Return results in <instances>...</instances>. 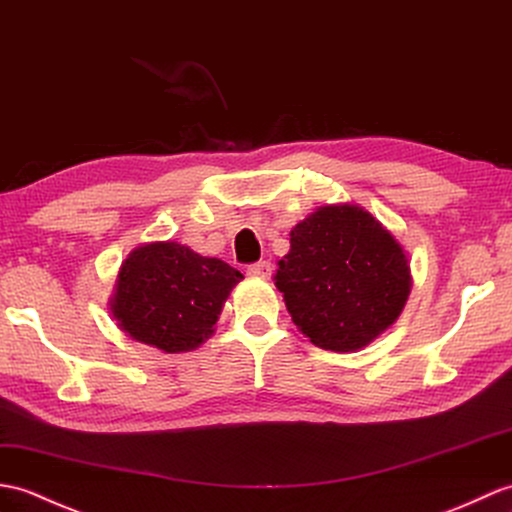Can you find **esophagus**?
Here are the masks:
<instances>
[{"label": "esophagus", "mask_w": 512, "mask_h": 512, "mask_svg": "<svg viewBox=\"0 0 512 512\" xmlns=\"http://www.w3.org/2000/svg\"><path fill=\"white\" fill-rule=\"evenodd\" d=\"M246 275L257 277V279H268L272 275V266L270 261H257V264L246 266Z\"/></svg>", "instance_id": "esophagus-1"}]
</instances>
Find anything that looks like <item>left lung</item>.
<instances>
[{
	"label": "left lung",
	"instance_id": "1",
	"mask_svg": "<svg viewBox=\"0 0 512 512\" xmlns=\"http://www.w3.org/2000/svg\"><path fill=\"white\" fill-rule=\"evenodd\" d=\"M275 285L285 307L316 347L355 351L399 318L410 294L401 244L371 213L327 205L296 224Z\"/></svg>",
	"mask_w": 512,
	"mask_h": 512
}]
</instances>
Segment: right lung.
<instances>
[{"instance_id":"add662e5","label":"right lung","mask_w":512,"mask_h":512,"mask_svg":"<svg viewBox=\"0 0 512 512\" xmlns=\"http://www.w3.org/2000/svg\"><path fill=\"white\" fill-rule=\"evenodd\" d=\"M242 279L240 270L189 246L144 244L120 268L111 312L137 342L165 353L192 351L213 334L222 303Z\"/></svg>"}]
</instances>
